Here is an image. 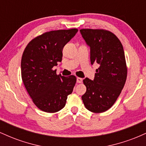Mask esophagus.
Masks as SVG:
<instances>
[{"label":"esophagus","mask_w":146,"mask_h":146,"mask_svg":"<svg viewBox=\"0 0 146 146\" xmlns=\"http://www.w3.org/2000/svg\"><path fill=\"white\" fill-rule=\"evenodd\" d=\"M83 79L81 78H77V82L78 83H82Z\"/></svg>","instance_id":"obj_1"}]
</instances>
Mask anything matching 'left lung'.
Wrapping results in <instances>:
<instances>
[{
    "label": "left lung",
    "instance_id": "1",
    "mask_svg": "<svg viewBox=\"0 0 146 146\" xmlns=\"http://www.w3.org/2000/svg\"><path fill=\"white\" fill-rule=\"evenodd\" d=\"M80 32L90 48V62L98 63L94 80H83L86 91L82 96L85 107L95 113H103L113 106L126 81L124 51L118 38L102 29H82Z\"/></svg>",
    "mask_w": 146,
    "mask_h": 146
}]
</instances>
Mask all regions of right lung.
Instances as JSON below:
<instances>
[{
  "instance_id": "add662e5",
  "label": "right lung",
  "mask_w": 146,
  "mask_h": 146,
  "mask_svg": "<svg viewBox=\"0 0 146 146\" xmlns=\"http://www.w3.org/2000/svg\"><path fill=\"white\" fill-rule=\"evenodd\" d=\"M78 31L70 29L46 31L31 40L23 51V84L34 104L46 113L62 109L76 83L75 75L62 76L53 68L62 61L63 47Z\"/></svg>"
}]
</instances>
